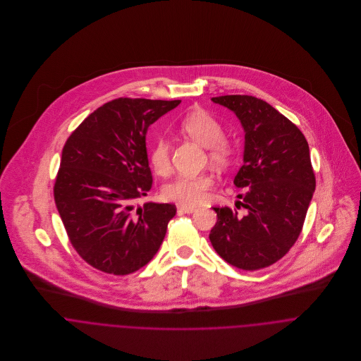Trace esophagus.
Wrapping results in <instances>:
<instances>
[{
  "label": "esophagus",
  "mask_w": 361,
  "mask_h": 361,
  "mask_svg": "<svg viewBox=\"0 0 361 361\" xmlns=\"http://www.w3.org/2000/svg\"><path fill=\"white\" fill-rule=\"evenodd\" d=\"M179 209H180L182 212H185V214H192V212L197 211V208H196V207L190 206H180L179 207Z\"/></svg>",
  "instance_id": "1"
}]
</instances>
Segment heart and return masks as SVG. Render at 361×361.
Masks as SVG:
<instances>
[{"mask_svg": "<svg viewBox=\"0 0 361 361\" xmlns=\"http://www.w3.org/2000/svg\"><path fill=\"white\" fill-rule=\"evenodd\" d=\"M179 130L207 147L209 162L216 168H226L231 165L235 149L231 142L224 137L222 125L206 109H193L186 114L179 122ZM150 162L155 172L164 175L171 168V147L168 140L158 137L149 152ZM212 186V176L208 173L199 175H179L168 182L162 195L165 199L179 203L182 206H197L204 202L207 190Z\"/></svg>", "mask_w": 361, "mask_h": 361, "instance_id": "heart-1", "label": "heart"}]
</instances>
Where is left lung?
<instances>
[{
    "label": "left lung",
    "mask_w": 361,
    "mask_h": 361,
    "mask_svg": "<svg viewBox=\"0 0 361 361\" xmlns=\"http://www.w3.org/2000/svg\"><path fill=\"white\" fill-rule=\"evenodd\" d=\"M233 111L245 130L243 165L235 186L245 190L236 207H214L209 232L215 252L231 265L256 271L283 257L298 240L315 190L309 143L300 129L272 105L253 96L211 99Z\"/></svg>",
    "instance_id": "8db88e82"
}]
</instances>
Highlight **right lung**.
<instances>
[{
  "instance_id": "1",
  "label": "right lung",
  "mask_w": 361,
  "mask_h": 361,
  "mask_svg": "<svg viewBox=\"0 0 361 361\" xmlns=\"http://www.w3.org/2000/svg\"><path fill=\"white\" fill-rule=\"evenodd\" d=\"M180 100L116 99L92 112L68 137L54 199L68 238L92 267L128 275L158 252L173 204L133 203L147 196L153 176L146 135Z\"/></svg>"
}]
</instances>
